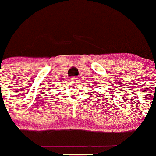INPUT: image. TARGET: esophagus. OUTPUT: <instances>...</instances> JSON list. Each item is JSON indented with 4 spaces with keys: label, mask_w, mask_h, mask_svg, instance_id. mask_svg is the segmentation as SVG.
<instances>
[{
    "label": "esophagus",
    "mask_w": 156,
    "mask_h": 156,
    "mask_svg": "<svg viewBox=\"0 0 156 156\" xmlns=\"http://www.w3.org/2000/svg\"><path fill=\"white\" fill-rule=\"evenodd\" d=\"M70 80H71L72 81H74V80H76L77 78H76V76H72V77H71V79H70Z\"/></svg>",
    "instance_id": "1"
}]
</instances>
